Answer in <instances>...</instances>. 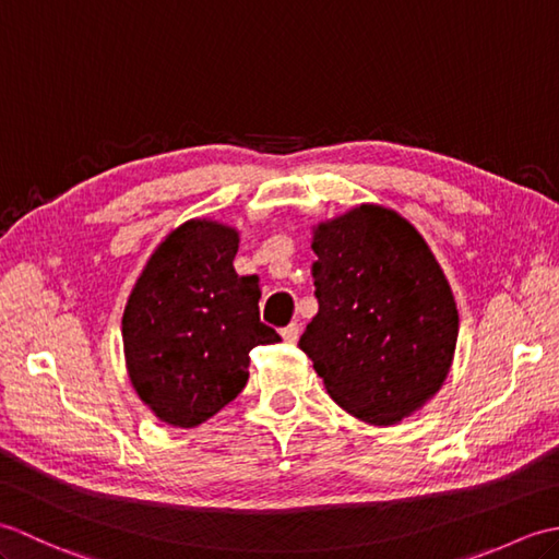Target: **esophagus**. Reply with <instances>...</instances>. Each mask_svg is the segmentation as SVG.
<instances>
[{"label":"esophagus","mask_w":559,"mask_h":559,"mask_svg":"<svg viewBox=\"0 0 559 559\" xmlns=\"http://www.w3.org/2000/svg\"><path fill=\"white\" fill-rule=\"evenodd\" d=\"M281 336H283V341H286V343H295V341L300 338V324H298V322L288 324L286 329L281 331Z\"/></svg>","instance_id":"34e87169"}]
</instances>
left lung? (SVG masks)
<instances>
[{
    "label": "left lung",
    "mask_w": 559,
    "mask_h": 559,
    "mask_svg": "<svg viewBox=\"0 0 559 559\" xmlns=\"http://www.w3.org/2000/svg\"><path fill=\"white\" fill-rule=\"evenodd\" d=\"M319 312L298 346L329 396L367 425L420 411L449 374L459 310L425 237L379 204L312 228Z\"/></svg>",
    "instance_id": "obj_1"
}]
</instances>
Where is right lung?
Listing matches in <instances>:
<instances>
[{
	"instance_id": "1",
	"label": "right lung",
	"mask_w": 559,
	"mask_h": 559,
	"mask_svg": "<svg viewBox=\"0 0 559 559\" xmlns=\"http://www.w3.org/2000/svg\"><path fill=\"white\" fill-rule=\"evenodd\" d=\"M240 233L192 218L165 235L122 317L129 382L165 425L197 427L247 384L249 350L278 343L259 322V278L237 276Z\"/></svg>"
}]
</instances>
